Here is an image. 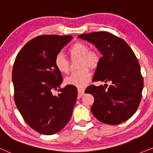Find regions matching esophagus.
<instances>
[{"label": "esophagus", "mask_w": 153, "mask_h": 153, "mask_svg": "<svg viewBox=\"0 0 153 153\" xmlns=\"http://www.w3.org/2000/svg\"><path fill=\"white\" fill-rule=\"evenodd\" d=\"M78 93L79 97H82V96L84 95V94H85V89L82 88H78Z\"/></svg>", "instance_id": "34e87169"}]
</instances>
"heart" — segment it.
Masks as SVG:
<instances>
[{
  "label": "heart",
  "instance_id": "obj_1",
  "mask_svg": "<svg viewBox=\"0 0 153 153\" xmlns=\"http://www.w3.org/2000/svg\"><path fill=\"white\" fill-rule=\"evenodd\" d=\"M71 58H80L79 68L66 78V83L78 87H84L87 85L91 78V73L89 68L94 69L99 64L101 56L99 53L95 50H90L88 45L82 42H77L68 50ZM54 66L62 73H68L70 71L69 62L62 53H58L54 58Z\"/></svg>",
  "mask_w": 153,
  "mask_h": 153
}]
</instances>
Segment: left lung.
Masks as SVG:
<instances>
[{"instance_id": "left-lung-1", "label": "left lung", "mask_w": 153, "mask_h": 153, "mask_svg": "<svg viewBox=\"0 0 153 153\" xmlns=\"http://www.w3.org/2000/svg\"><path fill=\"white\" fill-rule=\"evenodd\" d=\"M78 38L94 45L103 54L93 82H110L90 85L85 90L94 97L91 108L99 121L116 125L127 121L140 104L143 78L137 58L130 46L122 38L106 31L81 34Z\"/></svg>"}]
</instances>
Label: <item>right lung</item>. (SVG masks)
Here are the masks:
<instances>
[{"label":"right lung","mask_w":153,"mask_h":153,"mask_svg":"<svg viewBox=\"0 0 153 153\" xmlns=\"http://www.w3.org/2000/svg\"><path fill=\"white\" fill-rule=\"evenodd\" d=\"M71 36L42 35L28 41L15 59L13 68L14 99L24 121L38 133L52 135L70 120L78 96L77 88H61L63 78L54 58ZM59 88V94L52 91Z\"/></svg>","instance_id":"right-lung-1"}]
</instances>
